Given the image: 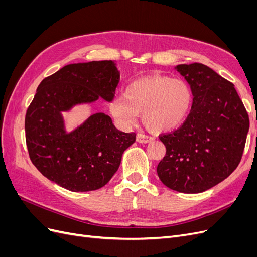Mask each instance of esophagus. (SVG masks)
<instances>
[{
    "label": "esophagus",
    "mask_w": 257,
    "mask_h": 257,
    "mask_svg": "<svg viewBox=\"0 0 257 257\" xmlns=\"http://www.w3.org/2000/svg\"><path fill=\"white\" fill-rule=\"evenodd\" d=\"M152 137L151 136H148V135H145V134H137L136 136V141L137 143L139 144H147L152 141Z\"/></svg>",
    "instance_id": "34e87169"
}]
</instances>
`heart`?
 Listing matches in <instances>:
<instances>
[{"label": "heart", "mask_w": 257, "mask_h": 257, "mask_svg": "<svg viewBox=\"0 0 257 257\" xmlns=\"http://www.w3.org/2000/svg\"><path fill=\"white\" fill-rule=\"evenodd\" d=\"M192 102L193 92L184 80L152 75L130 83L123 97L111 100L109 111L123 128L133 125L143 112V121L151 131L168 132L183 123Z\"/></svg>", "instance_id": "1"}]
</instances>
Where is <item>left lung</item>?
<instances>
[{
	"mask_svg": "<svg viewBox=\"0 0 257 257\" xmlns=\"http://www.w3.org/2000/svg\"><path fill=\"white\" fill-rule=\"evenodd\" d=\"M193 92L182 125L161 135L166 154L157 167L160 180L181 193H201L226 179L239 165L250 126L234 84L201 63L175 67Z\"/></svg>",
	"mask_w": 257,
	"mask_h": 257,
	"instance_id": "left-lung-1",
	"label": "left lung"
}]
</instances>
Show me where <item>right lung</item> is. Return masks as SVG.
I'll return each instance as SVG.
<instances>
[{
    "label": "right lung",
    "instance_id": "right-lung-1",
    "mask_svg": "<svg viewBox=\"0 0 257 257\" xmlns=\"http://www.w3.org/2000/svg\"><path fill=\"white\" fill-rule=\"evenodd\" d=\"M120 81L113 61L68 64L46 77L26 114V142L33 165L72 192L100 189L118 170L136 135L116 130L103 112L67 133L62 111L102 97L111 102Z\"/></svg>",
    "mask_w": 257,
    "mask_h": 257
}]
</instances>
